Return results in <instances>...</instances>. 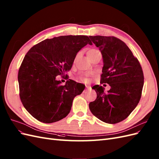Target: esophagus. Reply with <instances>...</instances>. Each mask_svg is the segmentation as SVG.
Returning <instances> with one entry per match:
<instances>
[{
	"label": "esophagus",
	"mask_w": 159,
	"mask_h": 159,
	"mask_svg": "<svg viewBox=\"0 0 159 159\" xmlns=\"http://www.w3.org/2000/svg\"><path fill=\"white\" fill-rule=\"evenodd\" d=\"M89 87H88V86H86V89H89Z\"/></svg>",
	"instance_id": "esophagus-1"
}]
</instances>
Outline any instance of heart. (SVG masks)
<instances>
[{
    "mask_svg": "<svg viewBox=\"0 0 159 159\" xmlns=\"http://www.w3.org/2000/svg\"><path fill=\"white\" fill-rule=\"evenodd\" d=\"M95 51V49H91V50H89V51H88V52H91V51ZM83 80H84V81H87V80H88V79H87L86 78H84Z\"/></svg>",
    "mask_w": 159,
    "mask_h": 159,
    "instance_id": "b5f03b06",
    "label": "heart"
}]
</instances>
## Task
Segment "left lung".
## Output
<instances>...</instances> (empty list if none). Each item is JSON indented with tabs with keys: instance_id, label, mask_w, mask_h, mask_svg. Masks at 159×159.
Returning <instances> with one entry per match:
<instances>
[{
	"instance_id": "8db88e82",
	"label": "left lung",
	"mask_w": 159,
	"mask_h": 159,
	"mask_svg": "<svg viewBox=\"0 0 159 159\" xmlns=\"http://www.w3.org/2000/svg\"><path fill=\"white\" fill-rule=\"evenodd\" d=\"M101 51L104 67L101 84H108L110 89L104 92L101 85H94L97 98L90 102L93 115L108 124L125 120L138 105L142 95L144 74L138 59L128 47L113 36H89Z\"/></svg>"
}]
</instances>
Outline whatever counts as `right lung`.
I'll return each mask as SVG.
<instances>
[{"label":"right lung","mask_w":159,"mask_h":159,"mask_svg":"<svg viewBox=\"0 0 159 159\" xmlns=\"http://www.w3.org/2000/svg\"><path fill=\"white\" fill-rule=\"evenodd\" d=\"M87 44L92 45L88 36H59L39 43L25 55L18 73L19 96L37 120L53 123L70 113L74 98L84 89L71 80L62 85L56 76L71 70L77 53Z\"/></svg>","instance_id":"1"}]
</instances>
